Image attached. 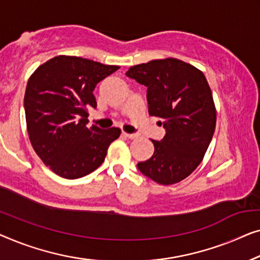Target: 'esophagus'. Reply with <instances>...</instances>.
<instances>
[{
    "instance_id": "esophagus-1",
    "label": "esophagus",
    "mask_w": 260,
    "mask_h": 260,
    "mask_svg": "<svg viewBox=\"0 0 260 260\" xmlns=\"http://www.w3.org/2000/svg\"><path fill=\"white\" fill-rule=\"evenodd\" d=\"M123 135H125L126 138H128V139H137L138 138V134H134V133H126V132H123L122 133Z\"/></svg>"
}]
</instances>
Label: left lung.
<instances>
[{"mask_svg": "<svg viewBox=\"0 0 260 260\" xmlns=\"http://www.w3.org/2000/svg\"><path fill=\"white\" fill-rule=\"evenodd\" d=\"M127 76L147 87L148 113L161 118V141L152 140L154 153L139 162L142 174L160 185L187 178L203 161L213 137L217 109L204 73L174 57L131 67Z\"/></svg>", "mask_w": 260, "mask_h": 260, "instance_id": "8db88e82", "label": "left lung"}]
</instances>
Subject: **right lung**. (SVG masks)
<instances>
[{
	"label": "right lung",
	"instance_id": "right-lung-1",
	"mask_svg": "<svg viewBox=\"0 0 260 260\" xmlns=\"http://www.w3.org/2000/svg\"><path fill=\"white\" fill-rule=\"evenodd\" d=\"M119 66L58 55L39 66L24 94L29 140L46 166L66 179L92 173L105 161L107 149L121 134L88 123V108L96 107L93 90Z\"/></svg>",
	"mask_w": 260,
	"mask_h": 260
}]
</instances>
